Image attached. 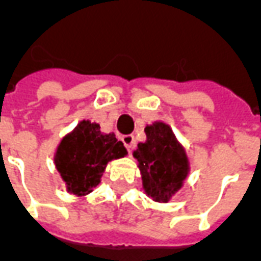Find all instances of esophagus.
I'll return each mask as SVG.
<instances>
[{"mask_svg":"<svg viewBox=\"0 0 261 261\" xmlns=\"http://www.w3.org/2000/svg\"><path fill=\"white\" fill-rule=\"evenodd\" d=\"M123 142H124L125 148L128 149V151H133V148L136 147V138L133 134H127V136H123Z\"/></svg>","mask_w":261,"mask_h":261,"instance_id":"34e87169","label":"esophagus"}]
</instances>
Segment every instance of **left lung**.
Instances as JSON below:
<instances>
[{
	"label": "left lung",
	"mask_w": 261,
	"mask_h": 261,
	"mask_svg": "<svg viewBox=\"0 0 261 261\" xmlns=\"http://www.w3.org/2000/svg\"><path fill=\"white\" fill-rule=\"evenodd\" d=\"M145 134L147 141L138 144L134 156L140 162L147 193L155 201L165 202L186 179V155L169 125L155 121L145 127Z\"/></svg>",
	"instance_id": "8db88e82"
}]
</instances>
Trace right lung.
I'll return each mask as SVG.
<instances>
[{
	"instance_id": "1",
	"label": "right lung",
	"mask_w": 261,
	"mask_h": 261,
	"mask_svg": "<svg viewBox=\"0 0 261 261\" xmlns=\"http://www.w3.org/2000/svg\"><path fill=\"white\" fill-rule=\"evenodd\" d=\"M124 155V145L113 133L103 134L100 125L84 120L61 141L56 153V166L69 192L85 196L99 185L109 161Z\"/></svg>"
}]
</instances>
